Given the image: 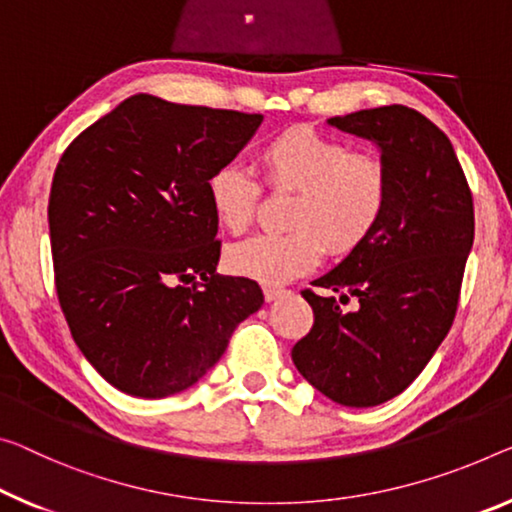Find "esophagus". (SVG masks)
<instances>
[{
    "label": "esophagus",
    "instance_id": "1",
    "mask_svg": "<svg viewBox=\"0 0 512 512\" xmlns=\"http://www.w3.org/2000/svg\"><path fill=\"white\" fill-rule=\"evenodd\" d=\"M263 293H265V300L267 302H274V300H277V297L286 295L288 290L281 288V286H270V283H267V286H263Z\"/></svg>",
    "mask_w": 512,
    "mask_h": 512
}]
</instances>
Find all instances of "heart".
Here are the masks:
<instances>
[{
	"label": "heart",
	"instance_id": "1",
	"mask_svg": "<svg viewBox=\"0 0 512 512\" xmlns=\"http://www.w3.org/2000/svg\"><path fill=\"white\" fill-rule=\"evenodd\" d=\"M258 169L267 190L293 194L286 233L256 235L229 247V270L263 283L302 277L322 251L345 258L371 240L389 206L391 178L380 155L352 151L332 135L293 125L258 148ZM215 222L245 233L261 208V183L238 164H222L206 180Z\"/></svg>",
	"mask_w": 512,
	"mask_h": 512
}]
</instances>
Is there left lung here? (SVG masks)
Returning <instances> with one entry per match:
<instances>
[{
    "label": "left lung",
    "instance_id": "obj_1",
    "mask_svg": "<svg viewBox=\"0 0 512 512\" xmlns=\"http://www.w3.org/2000/svg\"><path fill=\"white\" fill-rule=\"evenodd\" d=\"M329 123L382 148L389 206L364 247L313 281L327 297L302 290L313 327L290 355L334 403L373 407L410 387L453 325L474 245V199L451 141L416 109H361ZM350 296L357 312L340 309Z\"/></svg>",
    "mask_w": 512,
    "mask_h": 512
}]
</instances>
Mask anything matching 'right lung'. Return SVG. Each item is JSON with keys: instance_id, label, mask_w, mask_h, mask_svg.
Listing matches in <instances>:
<instances>
[{"instance_id": "add662e5", "label": "right lung", "mask_w": 512, "mask_h": 512, "mask_svg": "<svg viewBox=\"0 0 512 512\" xmlns=\"http://www.w3.org/2000/svg\"><path fill=\"white\" fill-rule=\"evenodd\" d=\"M261 114L132 96L80 132L54 171V286L77 348L123 393L164 398L224 355L263 290L217 274L206 180Z\"/></svg>"}]
</instances>
